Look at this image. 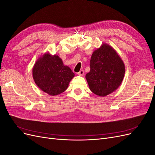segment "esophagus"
I'll return each instance as SVG.
<instances>
[{"label":"esophagus","mask_w":155,"mask_h":155,"mask_svg":"<svg viewBox=\"0 0 155 155\" xmlns=\"http://www.w3.org/2000/svg\"><path fill=\"white\" fill-rule=\"evenodd\" d=\"M83 74H84V71L83 70H80L79 72H78V75H79V76H83Z\"/></svg>","instance_id":"34e87169"}]
</instances>
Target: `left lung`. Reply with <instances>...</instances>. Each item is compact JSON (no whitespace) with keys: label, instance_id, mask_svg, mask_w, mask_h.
Wrapping results in <instances>:
<instances>
[{"label":"left lung","instance_id":"obj_1","mask_svg":"<svg viewBox=\"0 0 155 155\" xmlns=\"http://www.w3.org/2000/svg\"><path fill=\"white\" fill-rule=\"evenodd\" d=\"M90 67V72L85 78L89 88L94 94L104 97L120 86L125 72V64L109 45L103 43L93 51Z\"/></svg>","mask_w":155,"mask_h":155}]
</instances>
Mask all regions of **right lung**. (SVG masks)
Segmentation results:
<instances>
[{
    "mask_svg": "<svg viewBox=\"0 0 155 155\" xmlns=\"http://www.w3.org/2000/svg\"><path fill=\"white\" fill-rule=\"evenodd\" d=\"M32 76L41 91L50 96H56L67 90L75 74L58 55L46 52L36 61Z\"/></svg>",
    "mask_w": 155,
    "mask_h": 155,
    "instance_id": "right-lung-1",
    "label": "right lung"
}]
</instances>
